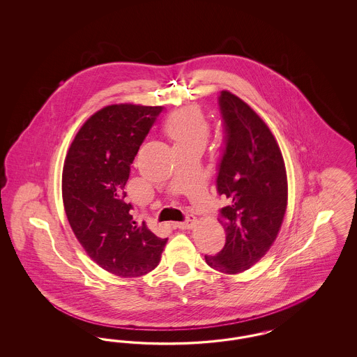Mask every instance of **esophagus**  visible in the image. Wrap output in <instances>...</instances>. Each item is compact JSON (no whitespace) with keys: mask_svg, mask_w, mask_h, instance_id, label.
I'll use <instances>...</instances> for the list:
<instances>
[{"mask_svg":"<svg viewBox=\"0 0 357 357\" xmlns=\"http://www.w3.org/2000/svg\"><path fill=\"white\" fill-rule=\"evenodd\" d=\"M195 223H197V218H195L194 215L188 214V215H187L186 221L176 222L175 225H176V227H179V229H192Z\"/></svg>","mask_w":357,"mask_h":357,"instance_id":"34e87169","label":"esophagus"}]
</instances>
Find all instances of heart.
Returning a JSON list of instances; mask_svg holds the SVG:
<instances>
[{"label": "heart", "mask_w": 357, "mask_h": 357, "mask_svg": "<svg viewBox=\"0 0 357 357\" xmlns=\"http://www.w3.org/2000/svg\"><path fill=\"white\" fill-rule=\"evenodd\" d=\"M165 131L174 142V146L199 143L204 146L208 137V123L197 107H190L171 115L165 123Z\"/></svg>", "instance_id": "1"}]
</instances>
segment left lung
Returning <instances> with one entry per match:
<instances>
[{
	"instance_id": "left-lung-1",
	"label": "left lung",
	"mask_w": 357,
	"mask_h": 357,
	"mask_svg": "<svg viewBox=\"0 0 357 357\" xmlns=\"http://www.w3.org/2000/svg\"><path fill=\"white\" fill-rule=\"evenodd\" d=\"M225 147L218 165L217 191L229 206L220 210L226 243L208 266L226 274L248 271L277 237L288 204V181L281 150L271 130L238 96L220 98Z\"/></svg>"
}]
</instances>
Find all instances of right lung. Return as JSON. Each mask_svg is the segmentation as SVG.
Instances as JSON below:
<instances>
[{"label": "right lung", "mask_w": 357, "mask_h": 357, "mask_svg": "<svg viewBox=\"0 0 357 357\" xmlns=\"http://www.w3.org/2000/svg\"><path fill=\"white\" fill-rule=\"evenodd\" d=\"M163 107L112 104L85 121L69 147L63 201L86 255L104 271L139 277L153 271L167 242L132 218L124 187L139 147Z\"/></svg>", "instance_id": "1"}]
</instances>
